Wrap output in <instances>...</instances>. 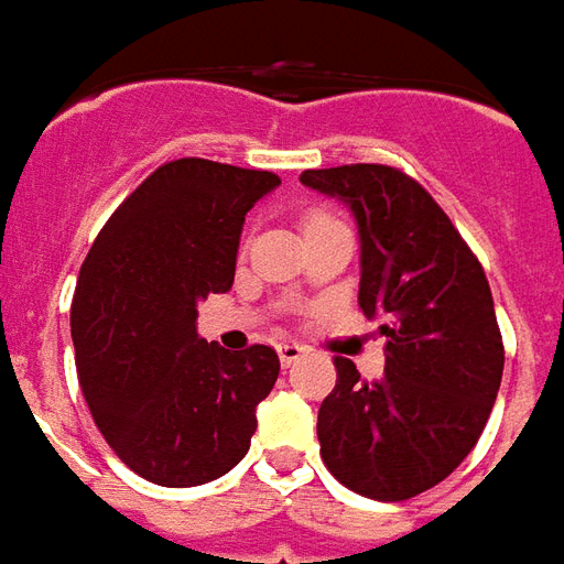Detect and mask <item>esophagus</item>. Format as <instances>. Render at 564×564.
Masks as SVG:
<instances>
[{
  "instance_id": "esophagus-1",
  "label": "esophagus",
  "mask_w": 564,
  "mask_h": 564,
  "mask_svg": "<svg viewBox=\"0 0 564 564\" xmlns=\"http://www.w3.org/2000/svg\"><path fill=\"white\" fill-rule=\"evenodd\" d=\"M278 356H281V366L290 368V366H295V362H299L302 356H305V347H302V344L286 341V344H281V347H278Z\"/></svg>"
}]
</instances>
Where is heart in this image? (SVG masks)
<instances>
[{
    "instance_id": "obj_1",
    "label": "heart",
    "mask_w": 564,
    "mask_h": 564,
    "mask_svg": "<svg viewBox=\"0 0 564 564\" xmlns=\"http://www.w3.org/2000/svg\"><path fill=\"white\" fill-rule=\"evenodd\" d=\"M338 223L341 220L335 214H329V210H311V214H305V235L326 229V226H338Z\"/></svg>"
}]
</instances>
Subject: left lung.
Instances as JSON below:
<instances>
[{"label":"left lung","instance_id":"obj_1","mask_svg":"<svg viewBox=\"0 0 564 564\" xmlns=\"http://www.w3.org/2000/svg\"><path fill=\"white\" fill-rule=\"evenodd\" d=\"M302 184L354 210L359 307L383 323L387 338L378 380L335 359L338 380L317 414L319 456L359 496L414 498L471 453L501 387L505 344L484 265L435 198L399 169H307Z\"/></svg>","mask_w":564,"mask_h":564}]
</instances>
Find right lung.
<instances>
[{"label":"right lung","mask_w":564,"mask_h":564,"mask_svg":"<svg viewBox=\"0 0 564 564\" xmlns=\"http://www.w3.org/2000/svg\"><path fill=\"white\" fill-rule=\"evenodd\" d=\"M278 184V174L226 162H165L80 265V392L111 449L150 484H208L250 449L281 359L265 344L226 350L198 338L196 305L232 286L245 214Z\"/></svg>","instance_id":"1"}]
</instances>
